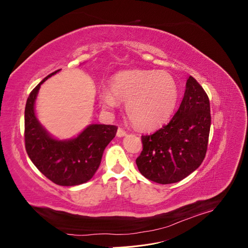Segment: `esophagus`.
<instances>
[{
  "label": "esophagus",
  "mask_w": 248,
  "mask_h": 248,
  "mask_svg": "<svg viewBox=\"0 0 248 248\" xmlns=\"http://www.w3.org/2000/svg\"><path fill=\"white\" fill-rule=\"evenodd\" d=\"M125 136H126V131L123 128H118V130H117V137L122 138V137H125Z\"/></svg>",
  "instance_id": "1"
}]
</instances>
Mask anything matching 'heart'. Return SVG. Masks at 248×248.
Listing matches in <instances>:
<instances>
[{"label":"heart","mask_w":248,"mask_h":248,"mask_svg":"<svg viewBox=\"0 0 248 248\" xmlns=\"http://www.w3.org/2000/svg\"><path fill=\"white\" fill-rule=\"evenodd\" d=\"M178 85L171 74L156 70L120 72L110 81V91L101 93L108 108L127 102V115L139 129L158 128L169 121L178 101Z\"/></svg>","instance_id":"b5f03b06"}]
</instances>
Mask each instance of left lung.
Listing matches in <instances>:
<instances>
[{
  "label": "left lung",
  "instance_id": "8db88e82",
  "mask_svg": "<svg viewBox=\"0 0 248 248\" xmlns=\"http://www.w3.org/2000/svg\"><path fill=\"white\" fill-rule=\"evenodd\" d=\"M210 126L208 95L189 77L170 121L153 134L141 136L142 151L136 160L140 174L159 184L176 183L190 175L206 156Z\"/></svg>",
  "mask_w": 248,
  "mask_h": 248
}]
</instances>
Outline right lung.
Segmentation results:
<instances>
[{
    "instance_id": "add662e5",
    "label": "right lung",
    "mask_w": 248,
    "mask_h": 248,
    "mask_svg": "<svg viewBox=\"0 0 248 248\" xmlns=\"http://www.w3.org/2000/svg\"><path fill=\"white\" fill-rule=\"evenodd\" d=\"M50 73L30 93L25 108V146L30 159L42 174L61 186H74L89 181L101 162L104 149L115 138V125L92 124L68 140H58L50 137L35 115L37 94Z\"/></svg>"
}]
</instances>
